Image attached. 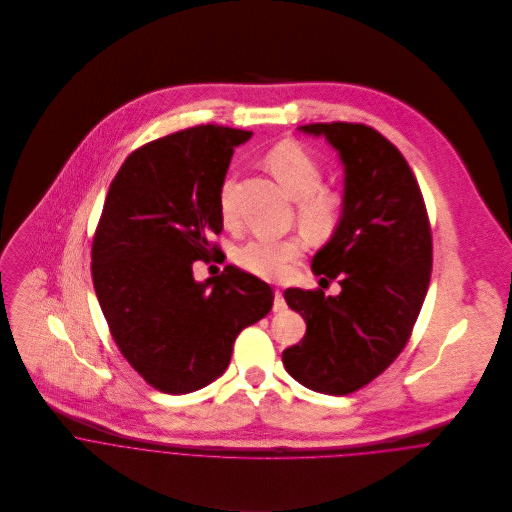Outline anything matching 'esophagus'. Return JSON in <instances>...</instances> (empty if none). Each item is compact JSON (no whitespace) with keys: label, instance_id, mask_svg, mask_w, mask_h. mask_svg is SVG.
<instances>
[{"label":"esophagus","instance_id":"34e87169","mask_svg":"<svg viewBox=\"0 0 512 512\" xmlns=\"http://www.w3.org/2000/svg\"><path fill=\"white\" fill-rule=\"evenodd\" d=\"M288 305H286V299H284V295L280 290H274V311L276 313H280V311H284Z\"/></svg>","mask_w":512,"mask_h":512}]
</instances>
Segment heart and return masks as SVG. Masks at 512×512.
<instances>
[{"label": "heart", "instance_id": "1", "mask_svg": "<svg viewBox=\"0 0 512 512\" xmlns=\"http://www.w3.org/2000/svg\"><path fill=\"white\" fill-rule=\"evenodd\" d=\"M264 167L297 201V220L301 228L315 240H329L337 234L345 219V197L341 191L323 187L321 163L293 140H284L270 147L262 159ZM230 189L232 181L226 179L220 187V217L230 224ZM305 240L299 236L282 240H252L238 248L236 262L262 278H278L286 272L288 264L301 256Z\"/></svg>", "mask_w": 512, "mask_h": 512}]
</instances>
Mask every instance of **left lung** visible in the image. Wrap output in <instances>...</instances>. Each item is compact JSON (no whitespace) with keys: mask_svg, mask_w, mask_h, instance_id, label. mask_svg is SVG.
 Returning <instances> with one entry per match:
<instances>
[{"mask_svg":"<svg viewBox=\"0 0 512 512\" xmlns=\"http://www.w3.org/2000/svg\"><path fill=\"white\" fill-rule=\"evenodd\" d=\"M325 136L345 165V219L313 256L341 293L290 288L305 337L282 353L309 390L345 396L382 374L406 347L432 274V230L420 185L398 147L365 124L299 126Z\"/></svg>","mask_w":512,"mask_h":512,"instance_id":"obj_1","label":"left lung"}]
</instances>
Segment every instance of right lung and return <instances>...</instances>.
Returning <instances> with one entry per match:
<instances>
[{"label":"right lung","mask_w":512,"mask_h":512,"mask_svg":"<svg viewBox=\"0 0 512 512\" xmlns=\"http://www.w3.org/2000/svg\"><path fill=\"white\" fill-rule=\"evenodd\" d=\"M252 132L195 126L132 151L92 240V282L134 370L165 394L195 392L226 370L238 333L268 315L272 288L234 266L207 282L193 262L220 260V187Z\"/></svg>","instance_id":"obj_1"}]
</instances>
